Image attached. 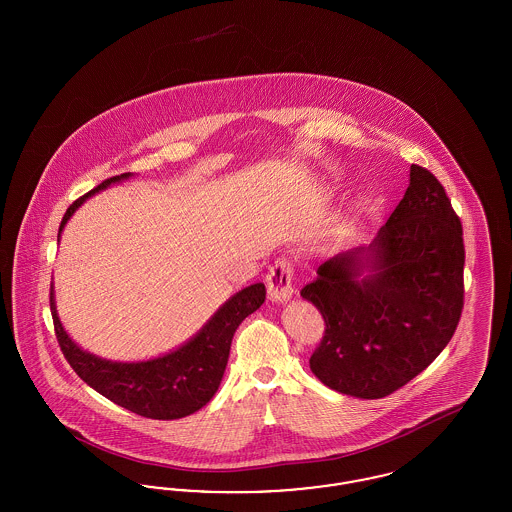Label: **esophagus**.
Wrapping results in <instances>:
<instances>
[{"label": "esophagus", "mask_w": 512, "mask_h": 512, "mask_svg": "<svg viewBox=\"0 0 512 512\" xmlns=\"http://www.w3.org/2000/svg\"><path fill=\"white\" fill-rule=\"evenodd\" d=\"M293 265L288 257L274 261L267 274V290L272 301H286L293 295Z\"/></svg>", "instance_id": "obj_1"}]
</instances>
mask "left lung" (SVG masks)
<instances>
[{
    "instance_id": "1",
    "label": "left lung",
    "mask_w": 512,
    "mask_h": 512,
    "mask_svg": "<svg viewBox=\"0 0 512 512\" xmlns=\"http://www.w3.org/2000/svg\"><path fill=\"white\" fill-rule=\"evenodd\" d=\"M463 270L461 219L438 178L411 165V184L376 240L328 259L301 290L324 318L313 374L361 399L403 388L453 338Z\"/></svg>"
}]
</instances>
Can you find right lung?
Returning a JSON list of instances; mask_svg holds the SVG:
<instances>
[{
	"label": "right lung",
	"instance_id": "add662e5",
	"mask_svg": "<svg viewBox=\"0 0 512 512\" xmlns=\"http://www.w3.org/2000/svg\"><path fill=\"white\" fill-rule=\"evenodd\" d=\"M128 176L130 174L124 172L121 176L107 178L92 192L76 199L61 220L57 242L65 222L86 197ZM265 295V284L247 286L230 297L186 345L165 357L144 363H111L82 351L61 326L53 303V288L49 290V307L57 343L65 359L90 388L132 413L153 420H174L199 411L211 401L219 390L234 332L245 317L265 303Z\"/></svg>",
	"mask_w": 512,
	"mask_h": 512
}]
</instances>
